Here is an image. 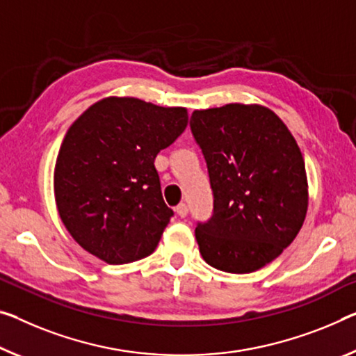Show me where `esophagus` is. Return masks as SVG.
Listing matches in <instances>:
<instances>
[{
    "label": "esophagus",
    "instance_id": "obj_1",
    "mask_svg": "<svg viewBox=\"0 0 356 356\" xmlns=\"http://www.w3.org/2000/svg\"><path fill=\"white\" fill-rule=\"evenodd\" d=\"M175 211H177V215L179 216V218H186V215H188V211H189V209H188V205L186 204H179L177 209H175Z\"/></svg>",
    "mask_w": 356,
    "mask_h": 356
}]
</instances>
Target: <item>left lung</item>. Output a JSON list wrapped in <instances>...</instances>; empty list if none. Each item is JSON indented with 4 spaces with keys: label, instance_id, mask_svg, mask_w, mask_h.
<instances>
[{
    "label": "left lung",
    "instance_id": "obj_1",
    "mask_svg": "<svg viewBox=\"0 0 356 356\" xmlns=\"http://www.w3.org/2000/svg\"><path fill=\"white\" fill-rule=\"evenodd\" d=\"M191 130L204 152L215 211L195 227L207 264L250 273L296 238L309 207L302 152L286 124L258 103L195 109Z\"/></svg>",
    "mask_w": 356,
    "mask_h": 356
}]
</instances>
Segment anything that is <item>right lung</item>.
Returning <instances> with one entry per match:
<instances>
[{"mask_svg": "<svg viewBox=\"0 0 356 356\" xmlns=\"http://www.w3.org/2000/svg\"><path fill=\"white\" fill-rule=\"evenodd\" d=\"M188 125V109L105 97L71 124L54 168L60 220L81 248L106 264L149 256L173 211L154 159Z\"/></svg>", "mask_w": 356, "mask_h": 356, "instance_id": "right-lung-1", "label": "right lung"}]
</instances>
